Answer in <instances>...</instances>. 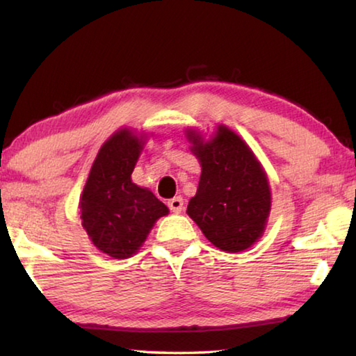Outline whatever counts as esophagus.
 Listing matches in <instances>:
<instances>
[{"mask_svg":"<svg viewBox=\"0 0 356 356\" xmlns=\"http://www.w3.org/2000/svg\"><path fill=\"white\" fill-rule=\"evenodd\" d=\"M168 207L171 209V212L174 213H180L184 210V200L180 196L172 197V200L168 201Z\"/></svg>","mask_w":356,"mask_h":356,"instance_id":"34e87169","label":"esophagus"}]
</instances>
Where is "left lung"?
<instances>
[{
  "label": "left lung",
  "instance_id": "obj_1",
  "mask_svg": "<svg viewBox=\"0 0 356 356\" xmlns=\"http://www.w3.org/2000/svg\"><path fill=\"white\" fill-rule=\"evenodd\" d=\"M185 136L201 165L186 213L218 250L251 248L264 236L272 210V191L261 161L227 125H216L209 140L197 129H186Z\"/></svg>",
  "mask_w": 356,
  "mask_h": 356
}]
</instances>
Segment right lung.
I'll list each match as a JSON object with an SVG mask.
<instances>
[{
	"label": "right lung",
	"instance_id": "1",
	"mask_svg": "<svg viewBox=\"0 0 356 356\" xmlns=\"http://www.w3.org/2000/svg\"><path fill=\"white\" fill-rule=\"evenodd\" d=\"M147 135L119 129L99 149L80 196V218L89 240L113 259H129L146 242L156 220L170 213L131 172Z\"/></svg>",
	"mask_w": 356,
	"mask_h": 356
}]
</instances>
